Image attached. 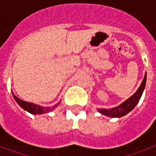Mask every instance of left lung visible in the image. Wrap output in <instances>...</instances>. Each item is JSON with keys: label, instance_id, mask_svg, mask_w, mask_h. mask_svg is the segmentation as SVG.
I'll list each match as a JSON object with an SVG mask.
<instances>
[{"label": "left lung", "instance_id": "left-lung-1", "mask_svg": "<svg viewBox=\"0 0 156 156\" xmlns=\"http://www.w3.org/2000/svg\"><path fill=\"white\" fill-rule=\"evenodd\" d=\"M146 82H147V73H145V76L141 83L140 87L133 95H131L129 99H127L123 103H121L117 107L112 108H98V112L103 115L110 116V117H121V116H126V114H128L129 112L132 111L139 102V100L145 89Z\"/></svg>", "mask_w": 156, "mask_h": 156}]
</instances>
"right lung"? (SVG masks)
I'll use <instances>...</instances> for the list:
<instances>
[{
    "mask_svg": "<svg viewBox=\"0 0 156 156\" xmlns=\"http://www.w3.org/2000/svg\"><path fill=\"white\" fill-rule=\"evenodd\" d=\"M12 95L13 96V99L15 100V101L18 103V104L19 106L23 108L25 111L28 112L31 114H34V115H37V114H44L48 113V112H50L53 111L54 109L57 108L59 104H61V102H58L56 104L53 105L52 107H43L40 106V105H37V104H33V103L30 102H27V101H24V100H21L18 97H17L14 93L12 91Z\"/></svg>",
    "mask_w": 156,
    "mask_h": 156,
    "instance_id": "add662e5",
    "label": "right lung"
}]
</instances>
